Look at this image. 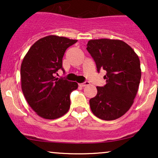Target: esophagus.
<instances>
[{
    "label": "esophagus",
    "instance_id": "34e87169",
    "mask_svg": "<svg viewBox=\"0 0 158 158\" xmlns=\"http://www.w3.org/2000/svg\"><path fill=\"white\" fill-rule=\"evenodd\" d=\"M90 83L88 82V81H85V82H82V83H79V85L81 87H85V86H87V85H89Z\"/></svg>",
    "mask_w": 158,
    "mask_h": 158
}]
</instances>
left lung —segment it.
I'll return each mask as SVG.
<instances>
[{
  "instance_id": "left-lung-1",
  "label": "left lung",
  "mask_w": 158,
  "mask_h": 158,
  "mask_svg": "<svg viewBox=\"0 0 158 158\" xmlns=\"http://www.w3.org/2000/svg\"><path fill=\"white\" fill-rule=\"evenodd\" d=\"M87 50L97 65L105 70L106 84L97 87V94L90 99L92 112L103 120L118 119L129 110L138 90L140 62L133 49L120 40H90Z\"/></svg>"
}]
</instances>
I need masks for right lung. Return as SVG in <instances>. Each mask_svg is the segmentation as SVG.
Returning <instances> with one entry per match:
<instances>
[{"label": "right lung", "mask_w": 158, "mask_h": 158, "mask_svg": "<svg viewBox=\"0 0 158 158\" xmlns=\"http://www.w3.org/2000/svg\"><path fill=\"white\" fill-rule=\"evenodd\" d=\"M77 40L48 35L38 40L23 58L21 67V89L27 102L38 115L54 119L68 111L70 95L78 84L59 79L66 50Z\"/></svg>", "instance_id": "obj_1"}]
</instances>
